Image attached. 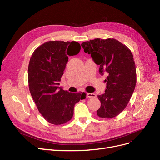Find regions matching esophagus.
Listing matches in <instances>:
<instances>
[{
	"label": "esophagus",
	"mask_w": 160,
	"mask_h": 160,
	"mask_svg": "<svg viewBox=\"0 0 160 160\" xmlns=\"http://www.w3.org/2000/svg\"><path fill=\"white\" fill-rule=\"evenodd\" d=\"M87 97L89 98H96L97 95L94 93H87Z\"/></svg>",
	"instance_id": "1"
}]
</instances>
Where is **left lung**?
<instances>
[{
  "mask_svg": "<svg viewBox=\"0 0 160 160\" xmlns=\"http://www.w3.org/2000/svg\"><path fill=\"white\" fill-rule=\"evenodd\" d=\"M85 52L91 55L99 73L108 75L105 93L99 95L101 107L97 114L101 118H112L126 108L136 85V69L132 52L125 45L114 39L83 42Z\"/></svg>",
  "mask_w": 160,
  "mask_h": 160,
  "instance_id": "obj_1",
  "label": "left lung"
}]
</instances>
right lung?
<instances>
[{
    "label": "right lung",
    "instance_id": "1",
    "mask_svg": "<svg viewBox=\"0 0 160 160\" xmlns=\"http://www.w3.org/2000/svg\"><path fill=\"white\" fill-rule=\"evenodd\" d=\"M75 41H48L33 52L28 67V87L43 118L54 125L65 123L73 115L75 105L86 98L85 93H69L59 87L67 55L79 52Z\"/></svg>",
    "mask_w": 160,
    "mask_h": 160
}]
</instances>
